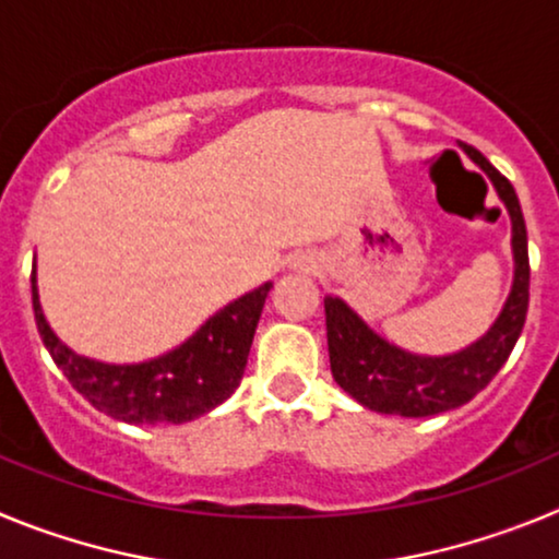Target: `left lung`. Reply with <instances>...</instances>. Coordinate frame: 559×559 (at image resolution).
Listing matches in <instances>:
<instances>
[{"instance_id": "8db88e82", "label": "left lung", "mask_w": 559, "mask_h": 559, "mask_svg": "<svg viewBox=\"0 0 559 559\" xmlns=\"http://www.w3.org/2000/svg\"><path fill=\"white\" fill-rule=\"evenodd\" d=\"M473 165L487 173L512 224V288L490 330L451 355H417L389 344L338 296H324L333 378L364 408L400 417H431L476 397L507 364L530 308V246L515 187L471 145Z\"/></svg>"}]
</instances>
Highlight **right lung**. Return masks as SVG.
<instances>
[{
    "label": "right lung",
    "mask_w": 559,
    "mask_h": 559,
    "mask_svg": "<svg viewBox=\"0 0 559 559\" xmlns=\"http://www.w3.org/2000/svg\"><path fill=\"white\" fill-rule=\"evenodd\" d=\"M29 283L38 335L52 360L97 412L131 426H181L231 397L243 378L265 296L274 288L265 283L249 290L212 313L179 347L156 358L140 364H106L67 347L49 328L38 299L36 263Z\"/></svg>",
    "instance_id": "add662e5"
}]
</instances>
